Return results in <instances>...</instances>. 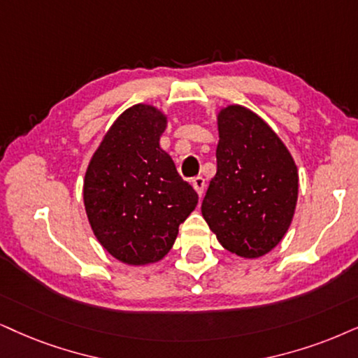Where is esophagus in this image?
Listing matches in <instances>:
<instances>
[{
	"label": "esophagus",
	"mask_w": 358,
	"mask_h": 358,
	"mask_svg": "<svg viewBox=\"0 0 358 358\" xmlns=\"http://www.w3.org/2000/svg\"><path fill=\"white\" fill-rule=\"evenodd\" d=\"M192 185H193V188L196 189V193H198V196H203V193H205V178H203V176H194V178L192 180Z\"/></svg>",
	"instance_id": "obj_1"
}]
</instances>
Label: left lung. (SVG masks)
<instances>
[{"label": "left lung", "instance_id": "obj_1", "mask_svg": "<svg viewBox=\"0 0 358 358\" xmlns=\"http://www.w3.org/2000/svg\"><path fill=\"white\" fill-rule=\"evenodd\" d=\"M218 134V169L203 198V218L224 250L255 259L274 250L291 226L297 166L278 134L250 108H221Z\"/></svg>", "mask_w": 358, "mask_h": 358}]
</instances>
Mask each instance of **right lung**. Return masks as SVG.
<instances>
[{
  "label": "right lung",
  "mask_w": 358,
  "mask_h": 358,
  "mask_svg": "<svg viewBox=\"0 0 358 358\" xmlns=\"http://www.w3.org/2000/svg\"><path fill=\"white\" fill-rule=\"evenodd\" d=\"M166 115L137 103L117 117L90 158L84 206L103 250L130 266L169 255L178 226L198 203L171 157L160 148Z\"/></svg>",
  "instance_id": "obj_1"
}]
</instances>
